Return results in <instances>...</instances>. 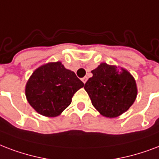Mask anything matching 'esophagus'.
I'll list each match as a JSON object with an SVG mask.
<instances>
[{
  "label": "esophagus",
  "instance_id": "1",
  "mask_svg": "<svg viewBox=\"0 0 159 159\" xmlns=\"http://www.w3.org/2000/svg\"><path fill=\"white\" fill-rule=\"evenodd\" d=\"M82 81L84 82V84H85L86 81H87V77H84V78H82Z\"/></svg>",
  "mask_w": 159,
  "mask_h": 159
}]
</instances>
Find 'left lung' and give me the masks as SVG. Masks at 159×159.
<instances>
[{"instance_id":"1","label":"left lung","mask_w":159,"mask_h":159,"mask_svg":"<svg viewBox=\"0 0 159 159\" xmlns=\"http://www.w3.org/2000/svg\"><path fill=\"white\" fill-rule=\"evenodd\" d=\"M91 72L93 76L85 83L84 89L102 115L114 118L129 109L137 96V87L128 71L102 63Z\"/></svg>"}]
</instances>
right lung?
I'll use <instances>...</instances> for the list:
<instances>
[{"label": "right lung", "mask_w": 159, "mask_h": 159, "mask_svg": "<svg viewBox=\"0 0 159 159\" xmlns=\"http://www.w3.org/2000/svg\"><path fill=\"white\" fill-rule=\"evenodd\" d=\"M84 84L60 62L38 68L25 87L29 104L41 115L55 117L70 104L72 97Z\"/></svg>", "instance_id": "obj_1"}]
</instances>
